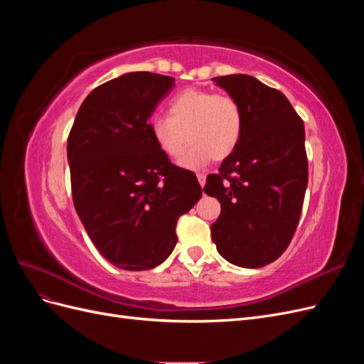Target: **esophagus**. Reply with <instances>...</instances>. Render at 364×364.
Masks as SVG:
<instances>
[{
	"label": "esophagus",
	"instance_id": "esophagus-1",
	"mask_svg": "<svg viewBox=\"0 0 364 364\" xmlns=\"http://www.w3.org/2000/svg\"><path fill=\"white\" fill-rule=\"evenodd\" d=\"M197 181H199L200 186H205V183H206V176L202 174V173H199V174H197Z\"/></svg>",
	"mask_w": 364,
	"mask_h": 364
}]
</instances>
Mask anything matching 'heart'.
I'll use <instances>...</instances> for the list:
<instances>
[{
  "label": "heart",
  "mask_w": 364,
  "mask_h": 364,
  "mask_svg": "<svg viewBox=\"0 0 364 364\" xmlns=\"http://www.w3.org/2000/svg\"><path fill=\"white\" fill-rule=\"evenodd\" d=\"M149 129L162 155L176 159L186 150L179 165L199 170L211 161H223L232 153L243 134V112L234 97L188 87L168 102V115H153Z\"/></svg>",
  "instance_id": "1"
}]
</instances>
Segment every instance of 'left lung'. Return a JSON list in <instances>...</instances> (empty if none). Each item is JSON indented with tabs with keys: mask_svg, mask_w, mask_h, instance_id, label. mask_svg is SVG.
<instances>
[{
	"mask_svg": "<svg viewBox=\"0 0 364 364\" xmlns=\"http://www.w3.org/2000/svg\"><path fill=\"white\" fill-rule=\"evenodd\" d=\"M213 80L238 102L243 134L206 178L203 191L222 205L211 235L226 261L257 269L282 255L299 223L308 185L304 121L287 97L255 77Z\"/></svg>",
	"mask_w": 364,
	"mask_h": 364,
	"instance_id": "8db88e82",
	"label": "left lung"
}]
</instances>
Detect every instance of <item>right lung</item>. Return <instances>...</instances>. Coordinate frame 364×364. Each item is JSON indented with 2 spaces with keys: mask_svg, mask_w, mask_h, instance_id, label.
I'll use <instances>...</instances> for the list:
<instances>
[{
  "mask_svg": "<svg viewBox=\"0 0 364 364\" xmlns=\"http://www.w3.org/2000/svg\"><path fill=\"white\" fill-rule=\"evenodd\" d=\"M173 87L170 75L126 73L85 98L70 132L77 215L118 269L149 270L167 259L178 218L202 197L196 174L162 155L149 129L151 112Z\"/></svg>",
  "mask_w": 364,
  "mask_h": 364,
  "instance_id": "add662e5",
  "label": "right lung"
}]
</instances>
